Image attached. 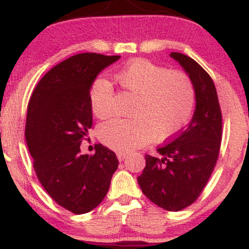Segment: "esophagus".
I'll use <instances>...</instances> for the list:
<instances>
[{
  "label": "esophagus",
  "instance_id": "1",
  "mask_svg": "<svg viewBox=\"0 0 249 249\" xmlns=\"http://www.w3.org/2000/svg\"><path fill=\"white\" fill-rule=\"evenodd\" d=\"M117 158H118L119 161H124V159L126 158V154L123 152H118L117 153Z\"/></svg>",
  "mask_w": 249,
  "mask_h": 249
}]
</instances>
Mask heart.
<instances>
[{
	"label": "heart",
	"mask_w": 249,
	"mask_h": 249,
	"mask_svg": "<svg viewBox=\"0 0 249 249\" xmlns=\"http://www.w3.org/2000/svg\"><path fill=\"white\" fill-rule=\"evenodd\" d=\"M115 79L136 95L131 119L115 118L99 125L98 137L107 147L130 152L153 138L164 142L177 136L187 124L194 107L193 83L181 71H167L147 59H133L116 72ZM89 101L97 118L112 112L113 88L105 77L92 82Z\"/></svg>",
	"instance_id": "1"
}]
</instances>
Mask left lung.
<instances>
[{
	"instance_id": "1",
	"label": "left lung",
	"mask_w": 249,
	"mask_h": 249,
	"mask_svg": "<svg viewBox=\"0 0 249 249\" xmlns=\"http://www.w3.org/2000/svg\"><path fill=\"white\" fill-rule=\"evenodd\" d=\"M170 57L193 83L196 108L188 126L158 147V157L145 156L146 166L138 184L157 206L178 212L196 201L213 172L221 144L222 117L215 85L206 71L186 55L171 53Z\"/></svg>"
}]
</instances>
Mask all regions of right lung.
I'll use <instances>...</instances> for the list:
<instances>
[{"instance_id": "obj_1", "label": "right lung", "mask_w": 249, "mask_h": 249, "mask_svg": "<svg viewBox=\"0 0 249 249\" xmlns=\"http://www.w3.org/2000/svg\"><path fill=\"white\" fill-rule=\"evenodd\" d=\"M121 58L78 53L48 71L28 104L25 141L37 178L59 206L75 214L103 201L118 167L113 151L98 144L95 154H79L92 126L89 91L99 72Z\"/></svg>"}]
</instances>
